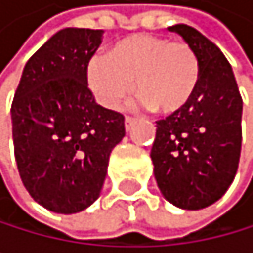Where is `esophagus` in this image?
<instances>
[{"label": "esophagus", "instance_id": "1", "mask_svg": "<svg viewBox=\"0 0 253 253\" xmlns=\"http://www.w3.org/2000/svg\"><path fill=\"white\" fill-rule=\"evenodd\" d=\"M134 124H136V119L134 117H129V116L125 117V128H126V131H129Z\"/></svg>", "mask_w": 253, "mask_h": 253}]
</instances>
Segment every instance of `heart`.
<instances>
[{"label":"heart","instance_id":"1","mask_svg":"<svg viewBox=\"0 0 253 253\" xmlns=\"http://www.w3.org/2000/svg\"><path fill=\"white\" fill-rule=\"evenodd\" d=\"M201 68L195 49L166 36L134 35L90 60L88 85L98 103L116 109L134 88L144 106L172 114L190 103Z\"/></svg>","mask_w":253,"mask_h":253}]
</instances>
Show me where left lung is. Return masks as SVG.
<instances>
[{"label": "left lung", "instance_id": "obj_1", "mask_svg": "<svg viewBox=\"0 0 253 253\" xmlns=\"http://www.w3.org/2000/svg\"><path fill=\"white\" fill-rule=\"evenodd\" d=\"M168 30L195 49L201 76L190 103L157 122L150 158L165 198L196 211L220 200L236 176L243 98L231 65L212 41L184 23Z\"/></svg>", "mask_w": 253, "mask_h": 253}]
</instances>
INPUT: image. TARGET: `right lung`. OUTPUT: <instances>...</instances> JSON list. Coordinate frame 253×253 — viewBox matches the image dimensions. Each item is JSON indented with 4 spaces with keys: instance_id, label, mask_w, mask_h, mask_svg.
Segmentation results:
<instances>
[{
    "instance_id": "obj_1",
    "label": "right lung",
    "mask_w": 253,
    "mask_h": 253,
    "mask_svg": "<svg viewBox=\"0 0 253 253\" xmlns=\"http://www.w3.org/2000/svg\"><path fill=\"white\" fill-rule=\"evenodd\" d=\"M103 30L65 28L25 65L14 95V152L31 198L58 214L93 204L112 149L125 136V117L96 104L87 69Z\"/></svg>"
}]
</instances>
